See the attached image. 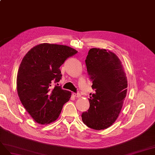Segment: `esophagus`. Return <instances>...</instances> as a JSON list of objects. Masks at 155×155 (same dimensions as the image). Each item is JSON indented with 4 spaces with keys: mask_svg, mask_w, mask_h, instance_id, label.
Returning <instances> with one entry per match:
<instances>
[{
    "mask_svg": "<svg viewBox=\"0 0 155 155\" xmlns=\"http://www.w3.org/2000/svg\"><path fill=\"white\" fill-rule=\"evenodd\" d=\"M73 95L74 97H76V98H79L80 97H81V94L80 93H73Z\"/></svg>",
    "mask_w": 155,
    "mask_h": 155,
    "instance_id": "34e87169",
    "label": "esophagus"
}]
</instances>
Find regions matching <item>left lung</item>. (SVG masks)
<instances>
[{
    "label": "left lung",
    "mask_w": 155,
    "mask_h": 155,
    "mask_svg": "<svg viewBox=\"0 0 155 155\" xmlns=\"http://www.w3.org/2000/svg\"><path fill=\"white\" fill-rule=\"evenodd\" d=\"M86 64L95 93L90 94V106L82 114V120L87 127L102 130L112 126L120 113L127 94V77L120 60L105 49H89Z\"/></svg>",
    "instance_id": "obj_1"
}]
</instances>
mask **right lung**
Masks as SVG:
<instances>
[{
	"label": "right lung",
	"mask_w": 155,
	"mask_h": 155,
	"mask_svg": "<svg viewBox=\"0 0 155 155\" xmlns=\"http://www.w3.org/2000/svg\"><path fill=\"white\" fill-rule=\"evenodd\" d=\"M78 51L67 46L43 43L24 56L17 78L18 95L27 112L36 122L48 124L55 121L71 93L53 82L61 79L60 67Z\"/></svg>",
	"instance_id": "1"
}]
</instances>
